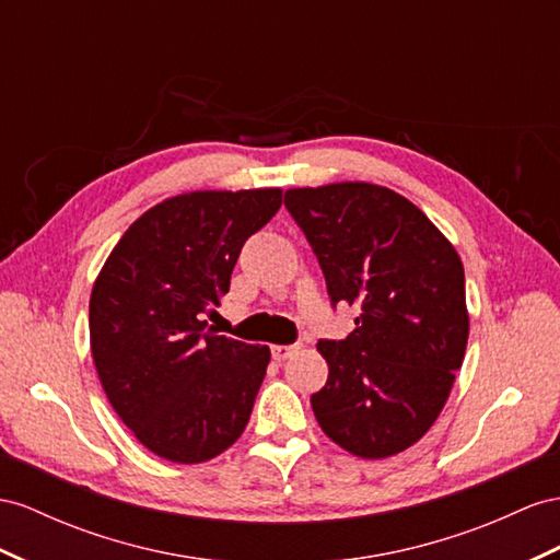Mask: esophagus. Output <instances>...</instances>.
I'll return each mask as SVG.
<instances>
[{"mask_svg":"<svg viewBox=\"0 0 560 560\" xmlns=\"http://www.w3.org/2000/svg\"><path fill=\"white\" fill-rule=\"evenodd\" d=\"M298 350L300 346H271V357H275L277 362H283L289 360V357H293Z\"/></svg>","mask_w":560,"mask_h":560,"instance_id":"34e87169","label":"esophagus"}]
</instances>
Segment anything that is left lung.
<instances>
[{"label":"left lung","mask_w":560,"mask_h":560,"mask_svg":"<svg viewBox=\"0 0 560 560\" xmlns=\"http://www.w3.org/2000/svg\"><path fill=\"white\" fill-rule=\"evenodd\" d=\"M283 203L317 255L331 305L360 307L346 340H319L328 381L312 395L324 433L385 458L435 423L468 342L462 257L425 214L385 186L326 184Z\"/></svg>","instance_id":"obj_1"}]
</instances>
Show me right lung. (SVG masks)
<instances>
[{"label":"right lung","mask_w":560,"mask_h":560,"mask_svg":"<svg viewBox=\"0 0 560 560\" xmlns=\"http://www.w3.org/2000/svg\"><path fill=\"white\" fill-rule=\"evenodd\" d=\"M281 208V189L191 191L127 229L90 298V340L110 407L153 454L200 464L248 425L267 346L214 336L238 253Z\"/></svg>","instance_id":"obj_1"}]
</instances>
